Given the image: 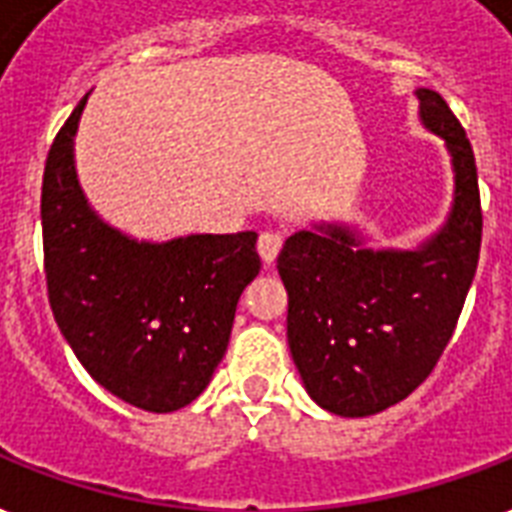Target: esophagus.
Listing matches in <instances>:
<instances>
[{"mask_svg":"<svg viewBox=\"0 0 512 512\" xmlns=\"http://www.w3.org/2000/svg\"><path fill=\"white\" fill-rule=\"evenodd\" d=\"M283 248V235L280 232H261L259 237V256L264 264H275L277 253Z\"/></svg>","mask_w":512,"mask_h":512,"instance_id":"obj_1","label":"esophagus"}]
</instances>
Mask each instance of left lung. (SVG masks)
<instances>
[{
	"instance_id": "obj_1",
	"label": "left lung",
	"mask_w": 512,
	"mask_h": 512,
	"mask_svg": "<svg viewBox=\"0 0 512 512\" xmlns=\"http://www.w3.org/2000/svg\"><path fill=\"white\" fill-rule=\"evenodd\" d=\"M419 120L443 138L454 173L451 211L411 251L368 248L352 224L318 221L285 240L288 347L304 390L339 417H371L408 398L446 350L481 251L473 146L449 104L419 87Z\"/></svg>"
}]
</instances>
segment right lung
<instances>
[{"instance_id":"add662e5","label":"right lung","mask_w":512,"mask_h":512,"mask_svg":"<svg viewBox=\"0 0 512 512\" xmlns=\"http://www.w3.org/2000/svg\"><path fill=\"white\" fill-rule=\"evenodd\" d=\"M87 95L55 136L42 178L50 307L95 382L168 414L208 387L227 352L240 293L261 269L256 232L152 243L101 219L74 165Z\"/></svg>"}]
</instances>
